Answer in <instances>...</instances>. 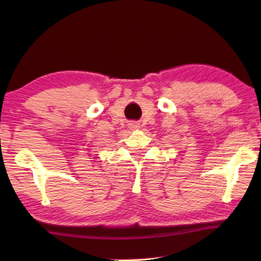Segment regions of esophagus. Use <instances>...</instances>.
Segmentation results:
<instances>
[{"mask_svg": "<svg viewBox=\"0 0 261 261\" xmlns=\"http://www.w3.org/2000/svg\"><path fill=\"white\" fill-rule=\"evenodd\" d=\"M129 127L131 130H136V129H139L140 124H139V123H137V122H131V123H129Z\"/></svg>", "mask_w": 261, "mask_h": 261, "instance_id": "34e87169", "label": "esophagus"}]
</instances>
